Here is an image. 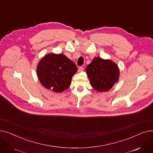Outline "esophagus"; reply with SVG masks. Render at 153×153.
Returning <instances> with one entry per match:
<instances>
[{
  "instance_id": "1",
  "label": "esophagus",
  "mask_w": 153,
  "mask_h": 153,
  "mask_svg": "<svg viewBox=\"0 0 153 153\" xmlns=\"http://www.w3.org/2000/svg\"><path fill=\"white\" fill-rule=\"evenodd\" d=\"M83 67H79V68H78V71H79V72H81V71H83Z\"/></svg>"
}]
</instances>
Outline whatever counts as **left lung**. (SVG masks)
<instances>
[{"label":"left lung","mask_w":153,"mask_h":153,"mask_svg":"<svg viewBox=\"0 0 153 153\" xmlns=\"http://www.w3.org/2000/svg\"><path fill=\"white\" fill-rule=\"evenodd\" d=\"M91 86L99 92L111 89L119 78L118 66L111 60L95 57L86 68Z\"/></svg>","instance_id":"left-lung-1"}]
</instances>
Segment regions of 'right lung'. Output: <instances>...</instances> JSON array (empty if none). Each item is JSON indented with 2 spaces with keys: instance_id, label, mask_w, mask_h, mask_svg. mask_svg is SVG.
<instances>
[{
  "instance_id": "add662e5",
  "label": "right lung",
  "mask_w": 153,
  "mask_h": 153,
  "mask_svg": "<svg viewBox=\"0 0 153 153\" xmlns=\"http://www.w3.org/2000/svg\"><path fill=\"white\" fill-rule=\"evenodd\" d=\"M78 70L74 62L60 53H50L41 59L37 75L42 85L56 93L65 91L71 85V77Z\"/></svg>"
}]
</instances>
